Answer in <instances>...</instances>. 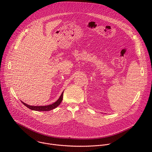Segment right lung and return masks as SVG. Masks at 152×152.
Masks as SVG:
<instances>
[{
    "mask_svg": "<svg viewBox=\"0 0 152 152\" xmlns=\"http://www.w3.org/2000/svg\"><path fill=\"white\" fill-rule=\"evenodd\" d=\"M63 93L64 91L62 92V93L61 94V95L60 96L59 98L58 99V100L56 102H55V103L49 104V105H47V106H31L29 104H26L25 103L22 102V103H23L24 105H25L26 107H28V108H29L30 110H34V111H50L52 110L55 109L58 106H59L60 104V103H61L62 100V98H63Z\"/></svg>",
    "mask_w": 152,
    "mask_h": 152,
    "instance_id": "obj_1",
    "label": "right lung"
}]
</instances>
